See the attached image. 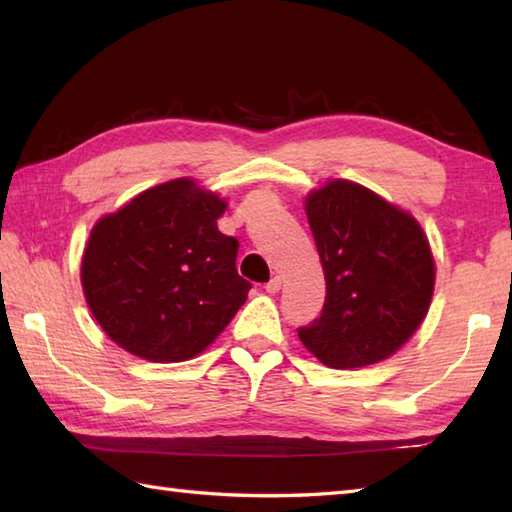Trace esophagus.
<instances>
[{
	"label": "esophagus",
	"mask_w": 512,
	"mask_h": 512,
	"mask_svg": "<svg viewBox=\"0 0 512 512\" xmlns=\"http://www.w3.org/2000/svg\"><path fill=\"white\" fill-rule=\"evenodd\" d=\"M264 288H266L268 292H279V290H281V277H273Z\"/></svg>",
	"instance_id": "34e87169"
}]
</instances>
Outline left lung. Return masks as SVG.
<instances>
[{
	"label": "left lung",
	"instance_id": "8db88e82",
	"mask_svg": "<svg viewBox=\"0 0 512 512\" xmlns=\"http://www.w3.org/2000/svg\"><path fill=\"white\" fill-rule=\"evenodd\" d=\"M325 303L299 339L323 365H374L427 317L436 266L420 224L361 184L334 180L306 200Z\"/></svg>",
	"mask_w": 512,
	"mask_h": 512
}]
</instances>
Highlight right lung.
<instances>
[{"mask_svg": "<svg viewBox=\"0 0 512 512\" xmlns=\"http://www.w3.org/2000/svg\"><path fill=\"white\" fill-rule=\"evenodd\" d=\"M226 202L180 178L147 189L92 228L85 301L123 350L180 363L215 341L244 306L239 242L217 228Z\"/></svg>", "mask_w": 512, "mask_h": 512, "instance_id": "add662e5", "label": "right lung"}]
</instances>
